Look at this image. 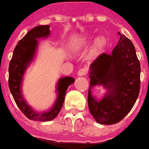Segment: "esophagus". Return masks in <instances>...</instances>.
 Segmentation results:
<instances>
[{"mask_svg":"<svg viewBox=\"0 0 149 149\" xmlns=\"http://www.w3.org/2000/svg\"><path fill=\"white\" fill-rule=\"evenodd\" d=\"M86 74H87V69L85 68L80 69L79 72H78V76H84Z\"/></svg>","mask_w":149,"mask_h":149,"instance_id":"esophagus-1","label":"esophagus"}]
</instances>
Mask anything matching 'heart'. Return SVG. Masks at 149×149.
I'll use <instances>...</instances> for the list:
<instances>
[{"mask_svg": "<svg viewBox=\"0 0 149 149\" xmlns=\"http://www.w3.org/2000/svg\"><path fill=\"white\" fill-rule=\"evenodd\" d=\"M102 42H103V41H102V39H98V41H97V43H98V45H100V46H101L102 44Z\"/></svg>", "mask_w": 149, "mask_h": 149, "instance_id": "1", "label": "heart"}]
</instances>
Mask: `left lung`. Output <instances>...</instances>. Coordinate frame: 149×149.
Segmentation results:
<instances>
[{
  "label": "left lung",
  "mask_w": 149,
  "mask_h": 149,
  "mask_svg": "<svg viewBox=\"0 0 149 149\" xmlns=\"http://www.w3.org/2000/svg\"><path fill=\"white\" fill-rule=\"evenodd\" d=\"M120 35L118 43L111 54L102 53L90 65L89 111L100 124H116L131 111L141 87V65L130 39ZM102 84L109 94L98 102L91 95V88Z\"/></svg>",
  "instance_id": "1"
}]
</instances>
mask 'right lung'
<instances>
[{
	"mask_svg": "<svg viewBox=\"0 0 149 149\" xmlns=\"http://www.w3.org/2000/svg\"><path fill=\"white\" fill-rule=\"evenodd\" d=\"M50 32L49 25H42L30 30L24 38L18 42L14 49L8 67V87L16 105L27 118L34 121L47 122L58 116L63 106L65 96L69 86L74 82L72 77L61 78L58 84V96L54 107L47 113H36L27 105L21 95V81L24 71L34 57L38 44L37 38L47 37Z\"/></svg>",
	"mask_w": 149,
	"mask_h": 149,
	"instance_id": "right-lung-1",
	"label": "right lung"
}]
</instances>
